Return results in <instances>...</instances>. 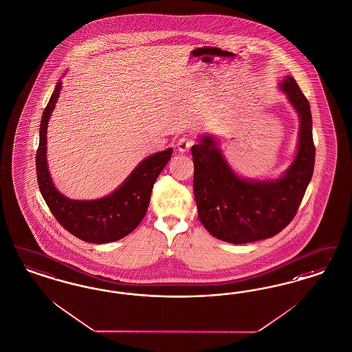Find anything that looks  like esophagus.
<instances>
[{
    "mask_svg": "<svg viewBox=\"0 0 352 352\" xmlns=\"http://www.w3.org/2000/svg\"><path fill=\"white\" fill-rule=\"evenodd\" d=\"M194 144V142L191 140V139H187V138H182V139H179V142H178V151L181 152V153H186V152H188L190 151V148Z\"/></svg>",
    "mask_w": 352,
    "mask_h": 352,
    "instance_id": "1",
    "label": "esophagus"
}]
</instances>
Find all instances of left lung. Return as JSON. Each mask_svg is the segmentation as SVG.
<instances>
[{"instance_id":"8db88e82","label":"left lung","mask_w":352,"mask_h":352,"mask_svg":"<svg viewBox=\"0 0 352 352\" xmlns=\"http://www.w3.org/2000/svg\"><path fill=\"white\" fill-rule=\"evenodd\" d=\"M299 117L296 153L276 178H244L231 168L219 138L203 133L192 146L194 194L199 219L219 241L244 244L274 236L296 214L315 166L312 114L295 79L278 83Z\"/></svg>"}]
</instances>
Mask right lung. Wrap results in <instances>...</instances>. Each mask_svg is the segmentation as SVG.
<instances>
[{
    "instance_id": "right-lung-1",
    "label": "right lung",
    "mask_w": 352,
    "mask_h": 352,
    "mask_svg": "<svg viewBox=\"0 0 352 352\" xmlns=\"http://www.w3.org/2000/svg\"><path fill=\"white\" fill-rule=\"evenodd\" d=\"M61 79L50 96L40 123L36 153L37 183L50 212L62 226L88 243H110L129 235L146 216L153 183L166 166L173 148L142 160L109 195L94 200H75L61 194L50 177L47 160L48 123L61 94Z\"/></svg>"
}]
</instances>
